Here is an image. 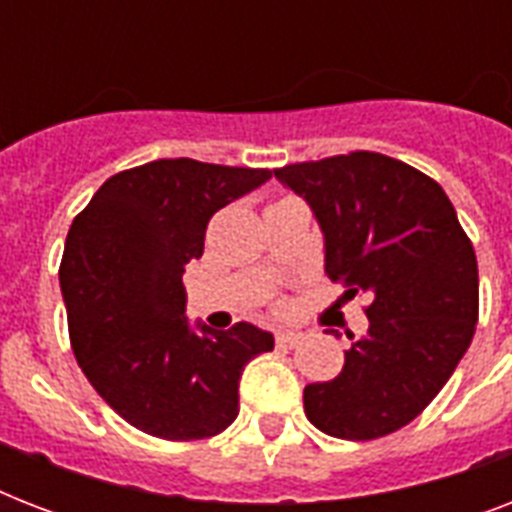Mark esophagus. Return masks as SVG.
<instances>
[{"label":"esophagus","instance_id":"34e87169","mask_svg":"<svg viewBox=\"0 0 512 512\" xmlns=\"http://www.w3.org/2000/svg\"><path fill=\"white\" fill-rule=\"evenodd\" d=\"M303 340H305L303 332H295V329H284V332L276 335V342H279L281 348H297Z\"/></svg>","mask_w":512,"mask_h":512}]
</instances>
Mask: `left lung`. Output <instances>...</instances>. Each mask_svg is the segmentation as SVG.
Returning a JSON list of instances; mask_svg holds the SVG:
<instances>
[{"instance_id":"1","label":"left lung","mask_w":512,"mask_h":512,"mask_svg":"<svg viewBox=\"0 0 512 512\" xmlns=\"http://www.w3.org/2000/svg\"><path fill=\"white\" fill-rule=\"evenodd\" d=\"M324 233V271L348 297H372L335 380L305 385L308 420L327 436L372 441L438 396L470 348L478 263L444 188L390 156L356 151L273 170Z\"/></svg>"}]
</instances>
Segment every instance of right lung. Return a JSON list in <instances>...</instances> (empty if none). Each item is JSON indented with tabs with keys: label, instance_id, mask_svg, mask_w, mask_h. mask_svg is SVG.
Returning a JSON list of instances; mask_svg holds the SVG:
<instances>
[{
	"label": "right lung",
	"instance_id": "1",
	"mask_svg": "<svg viewBox=\"0 0 512 512\" xmlns=\"http://www.w3.org/2000/svg\"><path fill=\"white\" fill-rule=\"evenodd\" d=\"M268 170L159 159L108 177L68 231L60 292L74 356L119 417L148 436H217L239 414V380L273 335L185 319L183 273L209 217Z\"/></svg>",
	"mask_w": 512,
	"mask_h": 512
}]
</instances>
